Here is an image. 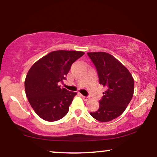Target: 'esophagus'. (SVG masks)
Here are the masks:
<instances>
[{
	"label": "esophagus",
	"instance_id": "obj_1",
	"mask_svg": "<svg viewBox=\"0 0 157 157\" xmlns=\"http://www.w3.org/2000/svg\"><path fill=\"white\" fill-rule=\"evenodd\" d=\"M82 98H83V99H84L85 101H88L89 99V98L88 97V96H82Z\"/></svg>",
	"mask_w": 157,
	"mask_h": 157
}]
</instances>
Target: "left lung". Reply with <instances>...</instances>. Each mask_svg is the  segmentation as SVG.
Wrapping results in <instances>:
<instances>
[{
  "instance_id": "1",
  "label": "left lung",
  "mask_w": 157,
  "mask_h": 157,
  "mask_svg": "<svg viewBox=\"0 0 157 157\" xmlns=\"http://www.w3.org/2000/svg\"><path fill=\"white\" fill-rule=\"evenodd\" d=\"M87 54L96 68L100 84L106 88L99 101V108L90 114L99 121H110L121 115L132 100L134 78L127 68L112 55L105 52Z\"/></svg>"
}]
</instances>
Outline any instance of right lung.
<instances>
[{"mask_svg":"<svg viewBox=\"0 0 157 157\" xmlns=\"http://www.w3.org/2000/svg\"><path fill=\"white\" fill-rule=\"evenodd\" d=\"M84 53L55 51L31 66L25 80V91L34 111L45 121H56L67 114L76 92L61 88L72 63Z\"/></svg>","mask_w":157,"mask_h":157,"instance_id":"right-lung-1","label":"right lung"}]
</instances>
